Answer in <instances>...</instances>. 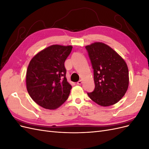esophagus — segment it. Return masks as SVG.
I'll return each mask as SVG.
<instances>
[{
    "label": "esophagus",
    "instance_id": "obj_1",
    "mask_svg": "<svg viewBox=\"0 0 149 149\" xmlns=\"http://www.w3.org/2000/svg\"><path fill=\"white\" fill-rule=\"evenodd\" d=\"M82 83H83V81L82 80H79V81H78L77 82V84L80 85V84H82Z\"/></svg>",
    "mask_w": 149,
    "mask_h": 149
}]
</instances>
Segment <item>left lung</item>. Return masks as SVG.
Instances as JSON below:
<instances>
[{"mask_svg": "<svg viewBox=\"0 0 149 149\" xmlns=\"http://www.w3.org/2000/svg\"><path fill=\"white\" fill-rule=\"evenodd\" d=\"M91 60L95 88L88 95L102 106L113 105L121 100L129 86V71L125 61L113 49L101 42L85 47Z\"/></svg>", "mask_w": 149, "mask_h": 149, "instance_id": "8db88e82", "label": "left lung"}]
</instances>
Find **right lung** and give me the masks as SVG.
I'll use <instances>...</instances> for the list:
<instances>
[{
	"label": "right lung",
	"instance_id": "obj_1",
	"mask_svg": "<svg viewBox=\"0 0 149 149\" xmlns=\"http://www.w3.org/2000/svg\"><path fill=\"white\" fill-rule=\"evenodd\" d=\"M72 48L53 45L37 53L30 62L26 89L31 99L43 108L55 109L70 95L72 87L66 78L64 63Z\"/></svg>",
	"mask_w": 149,
	"mask_h": 149
}]
</instances>
